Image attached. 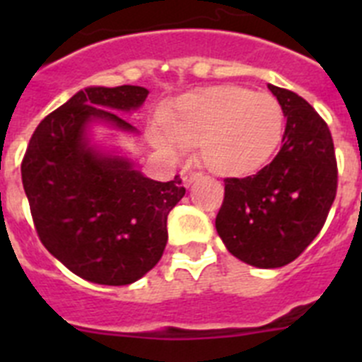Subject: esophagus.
<instances>
[{
    "instance_id": "obj_1",
    "label": "esophagus",
    "mask_w": 362,
    "mask_h": 362,
    "mask_svg": "<svg viewBox=\"0 0 362 362\" xmlns=\"http://www.w3.org/2000/svg\"><path fill=\"white\" fill-rule=\"evenodd\" d=\"M181 175H183V185H185V187H190V185L194 183V179L199 177L201 172L192 170V168H185V170L181 172Z\"/></svg>"
}]
</instances>
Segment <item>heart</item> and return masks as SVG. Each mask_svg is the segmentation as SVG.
Returning a JSON list of instances; mask_svg holds the SVG:
<instances>
[{"mask_svg":"<svg viewBox=\"0 0 362 362\" xmlns=\"http://www.w3.org/2000/svg\"><path fill=\"white\" fill-rule=\"evenodd\" d=\"M283 127V108L274 95L228 85L183 95L165 124L150 127L148 139L168 156L201 143V159L210 170L241 175L270 159Z\"/></svg>","mask_w":362,"mask_h":362,"instance_id":"obj_1","label":"heart"}]
</instances>
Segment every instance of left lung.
Wrapping results in <instances>:
<instances>
[{
    "label": "left lung",
    "instance_id": "left-lung-1",
    "mask_svg": "<svg viewBox=\"0 0 362 362\" xmlns=\"http://www.w3.org/2000/svg\"><path fill=\"white\" fill-rule=\"evenodd\" d=\"M286 117L283 146L248 177H226L216 217L232 255L257 268L292 263L317 238L337 194V159L326 121L296 92L268 85Z\"/></svg>",
    "mask_w": 362,
    "mask_h": 362
}]
</instances>
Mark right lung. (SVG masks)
I'll use <instances>...</instances> for the list:
<instances>
[{"instance_id": "1", "label": "right lung", "mask_w": 362, "mask_h": 362, "mask_svg": "<svg viewBox=\"0 0 362 362\" xmlns=\"http://www.w3.org/2000/svg\"><path fill=\"white\" fill-rule=\"evenodd\" d=\"M148 90L88 86L50 112L30 137L21 179L40 241L86 281L123 286L161 259L166 219L185 196L181 177L153 181L127 159L103 156L85 137L86 124L134 127L112 110H136Z\"/></svg>"}]
</instances>
